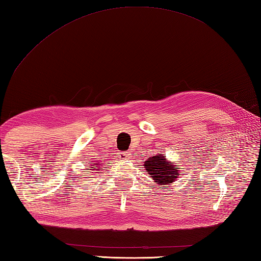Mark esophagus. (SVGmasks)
I'll list each match as a JSON object with an SVG mask.
<instances>
[{
    "mask_svg": "<svg viewBox=\"0 0 261 261\" xmlns=\"http://www.w3.org/2000/svg\"><path fill=\"white\" fill-rule=\"evenodd\" d=\"M132 153L130 152H120L119 153V159L121 161H127V160H130L132 159Z\"/></svg>",
    "mask_w": 261,
    "mask_h": 261,
    "instance_id": "1",
    "label": "esophagus"
}]
</instances>
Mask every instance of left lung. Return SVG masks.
Listing matches in <instances>:
<instances>
[{"label":"left lung","mask_w":261,"mask_h":261,"mask_svg":"<svg viewBox=\"0 0 261 261\" xmlns=\"http://www.w3.org/2000/svg\"><path fill=\"white\" fill-rule=\"evenodd\" d=\"M145 170L155 182L161 185L171 184L177 178L178 169H175L174 163L169 162L163 154L154 155L145 161Z\"/></svg>","instance_id":"1"}]
</instances>
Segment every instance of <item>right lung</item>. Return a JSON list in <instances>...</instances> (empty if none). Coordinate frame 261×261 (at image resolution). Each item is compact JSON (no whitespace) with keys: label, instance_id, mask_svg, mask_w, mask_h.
Wrapping results in <instances>:
<instances>
[{"label":"right lung","instance_id":"add662e5","mask_svg":"<svg viewBox=\"0 0 261 261\" xmlns=\"http://www.w3.org/2000/svg\"><path fill=\"white\" fill-rule=\"evenodd\" d=\"M97 163H91V167H89V169H91V170H94V169H98L97 167Z\"/></svg>","mask_w":261,"mask_h":261}]
</instances>
